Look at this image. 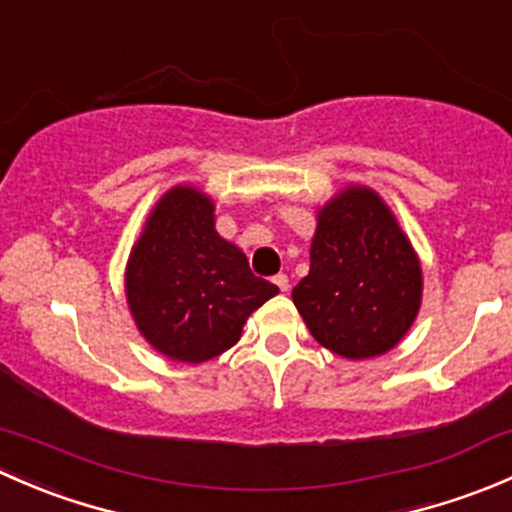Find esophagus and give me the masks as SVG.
Masks as SVG:
<instances>
[{
	"mask_svg": "<svg viewBox=\"0 0 512 512\" xmlns=\"http://www.w3.org/2000/svg\"><path fill=\"white\" fill-rule=\"evenodd\" d=\"M272 282H275V285L280 287L282 292H287V289H289V277H287V275H277Z\"/></svg>",
	"mask_w": 512,
	"mask_h": 512,
	"instance_id": "obj_1",
	"label": "esophagus"
}]
</instances>
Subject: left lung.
Segmentation results:
<instances>
[{"label":"left lung","instance_id":"obj_1","mask_svg":"<svg viewBox=\"0 0 512 512\" xmlns=\"http://www.w3.org/2000/svg\"><path fill=\"white\" fill-rule=\"evenodd\" d=\"M421 265L389 205L349 185L317 213L309 275L294 307L322 347L347 359L386 354L421 307Z\"/></svg>","mask_w":512,"mask_h":512}]
</instances>
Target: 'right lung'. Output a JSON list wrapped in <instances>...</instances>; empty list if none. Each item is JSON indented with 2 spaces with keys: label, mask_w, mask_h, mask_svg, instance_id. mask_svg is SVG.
Masks as SVG:
<instances>
[{
  "label": "right lung",
  "mask_w": 512,
  "mask_h": 512,
  "mask_svg": "<svg viewBox=\"0 0 512 512\" xmlns=\"http://www.w3.org/2000/svg\"><path fill=\"white\" fill-rule=\"evenodd\" d=\"M215 205L190 185L170 188L148 215L126 267L138 332L175 361L215 359L280 289L252 275L240 247L215 232Z\"/></svg>",
  "instance_id": "add662e5"
}]
</instances>
